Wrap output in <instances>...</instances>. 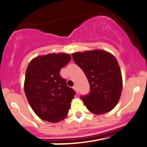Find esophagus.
I'll return each mask as SVG.
<instances>
[{"instance_id":"1","label":"esophagus","mask_w":147,"mask_h":147,"mask_svg":"<svg viewBox=\"0 0 147 147\" xmlns=\"http://www.w3.org/2000/svg\"><path fill=\"white\" fill-rule=\"evenodd\" d=\"M73 89L75 90V91L76 92V93H79V89H78V88H77V86H75L73 87Z\"/></svg>"}]
</instances>
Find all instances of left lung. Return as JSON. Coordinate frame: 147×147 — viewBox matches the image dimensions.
I'll list each match as a JSON object with an SVG mask.
<instances>
[{
	"mask_svg": "<svg viewBox=\"0 0 147 147\" xmlns=\"http://www.w3.org/2000/svg\"><path fill=\"white\" fill-rule=\"evenodd\" d=\"M74 61L82 69L90 84V92L81 96L90 112L102 114L117 105L123 89V79L115 57L102 50L72 54Z\"/></svg>",
	"mask_w": 147,
	"mask_h": 147,
	"instance_id": "left-lung-1",
	"label": "left lung"
}]
</instances>
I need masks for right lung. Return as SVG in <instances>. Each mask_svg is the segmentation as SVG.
<instances>
[{
    "label": "right lung",
    "instance_id": "right-lung-1",
    "mask_svg": "<svg viewBox=\"0 0 147 147\" xmlns=\"http://www.w3.org/2000/svg\"><path fill=\"white\" fill-rule=\"evenodd\" d=\"M71 59L69 54H48L30 61L26 70L24 90L37 116L50 123L66 118L75 92L66 85L60 70Z\"/></svg>",
    "mask_w": 147,
    "mask_h": 147
}]
</instances>
